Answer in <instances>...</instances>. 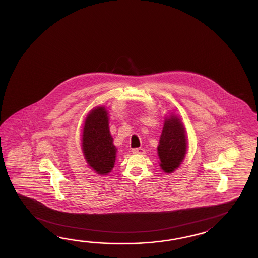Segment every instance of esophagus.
<instances>
[{"label":"esophagus","instance_id":"esophagus-1","mask_svg":"<svg viewBox=\"0 0 258 258\" xmlns=\"http://www.w3.org/2000/svg\"><path fill=\"white\" fill-rule=\"evenodd\" d=\"M132 152H133V154H135V155H143V154L146 153L145 149L143 148H134L132 150Z\"/></svg>","mask_w":258,"mask_h":258}]
</instances>
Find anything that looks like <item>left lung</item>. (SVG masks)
Wrapping results in <instances>:
<instances>
[{"label":"left lung","instance_id":"left-lung-1","mask_svg":"<svg viewBox=\"0 0 258 258\" xmlns=\"http://www.w3.org/2000/svg\"><path fill=\"white\" fill-rule=\"evenodd\" d=\"M187 153L185 128L181 119L171 113L165 117L159 138L158 155L159 166L166 173L173 172L181 164Z\"/></svg>","mask_w":258,"mask_h":258}]
</instances>
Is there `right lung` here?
<instances>
[{"label":"right lung","mask_w":258,"mask_h":258,"mask_svg":"<svg viewBox=\"0 0 258 258\" xmlns=\"http://www.w3.org/2000/svg\"><path fill=\"white\" fill-rule=\"evenodd\" d=\"M81 148L88 166L99 175L110 173L115 163L117 148L109 127V113L104 106L88 112L83 127Z\"/></svg>","instance_id":"add662e5"}]
</instances>
